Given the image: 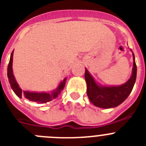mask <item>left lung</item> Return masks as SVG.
<instances>
[{"mask_svg": "<svg viewBox=\"0 0 146 146\" xmlns=\"http://www.w3.org/2000/svg\"><path fill=\"white\" fill-rule=\"evenodd\" d=\"M133 68L131 75L125 83L120 86H102L95 80L86 68L85 79L87 84V95L94 105L100 108H113L125 101L131 94L137 77V66L132 50Z\"/></svg>", "mask_w": 146, "mask_h": 146, "instance_id": "8db88e82", "label": "left lung"}]
</instances>
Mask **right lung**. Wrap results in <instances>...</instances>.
<instances>
[{"instance_id":"1","label":"right lung","mask_w":146,"mask_h":146,"mask_svg":"<svg viewBox=\"0 0 146 146\" xmlns=\"http://www.w3.org/2000/svg\"><path fill=\"white\" fill-rule=\"evenodd\" d=\"M13 54H14V50L11 52L9 63L8 65L7 76L11 89L18 97H24L31 102H35L38 104H43V103H47L48 102L52 101V99H56L59 96V94L61 93V91L64 90V87H65L66 77H65L63 80L60 81L58 87L55 89H53L52 91H43V92L23 91L21 88L18 85L15 75H14V73H13Z\"/></svg>"}]
</instances>
